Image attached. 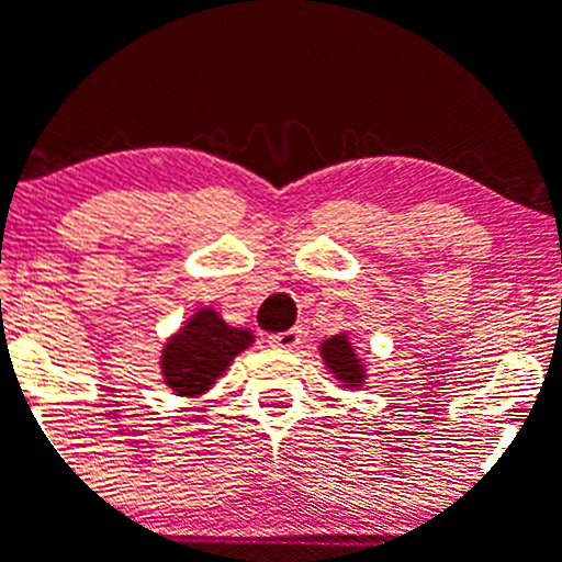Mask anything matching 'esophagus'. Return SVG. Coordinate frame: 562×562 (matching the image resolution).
Returning a JSON list of instances; mask_svg holds the SVG:
<instances>
[{
	"label": "esophagus",
	"instance_id": "esophagus-1",
	"mask_svg": "<svg viewBox=\"0 0 562 562\" xmlns=\"http://www.w3.org/2000/svg\"><path fill=\"white\" fill-rule=\"evenodd\" d=\"M302 342V329H288L277 331V335H269V346L274 348H296Z\"/></svg>",
	"mask_w": 562,
	"mask_h": 562
}]
</instances>
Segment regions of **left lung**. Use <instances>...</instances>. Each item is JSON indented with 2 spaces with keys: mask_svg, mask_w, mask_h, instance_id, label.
Returning <instances> with one entry per match:
<instances>
[{
  "mask_svg": "<svg viewBox=\"0 0 562 562\" xmlns=\"http://www.w3.org/2000/svg\"><path fill=\"white\" fill-rule=\"evenodd\" d=\"M321 357H324L326 368L342 381V386L353 390V386H362L364 381V364L359 362L357 351L348 342L346 335H335L329 340L321 342Z\"/></svg>",
  "mask_w": 562,
  "mask_h": 562,
  "instance_id": "left-lung-1",
  "label": "left lung"
}]
</instances>
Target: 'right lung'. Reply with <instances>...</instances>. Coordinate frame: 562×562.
<instances>
[{"mask_svg":"<svg viewBox=\"0 0 562 562\" xmlns=\"http://www.w3.org/2000/svg\"><path fill=\"white\" fill-rule=\"evenodd\" d=\"M252 342V331L227 326L211 307L198 310L161 351V375L178 395H203Z\"/></svg>","mask_w":562,"mask_h":562,"instance_id":"obj_1","label":"right lung"}]
</instances>
